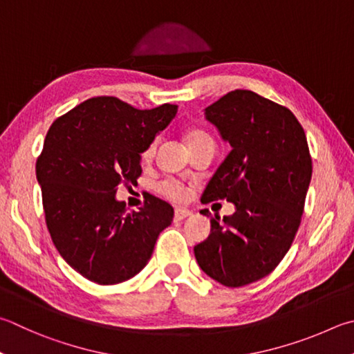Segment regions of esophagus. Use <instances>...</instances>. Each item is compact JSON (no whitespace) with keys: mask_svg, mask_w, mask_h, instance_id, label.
<instances>
[{"mask_svg":"<svg viewBox=\"0 0 354 354\" xmlns=\"http://www.w3.org/2000/svg\"><path fill=\"white\" fill-rule=\"evenodd\" d=\"M192 215V212L189 209H184V207H179L175 210V220L176 221H181L184 218H187Z\"/></svg>","mask_w":354,"mask_h":354,"instance_id":"esophagus-1","label":"esophagus"}]
</instances>
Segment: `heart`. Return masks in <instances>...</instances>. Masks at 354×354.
<instances>
[{"instance_id":"obj_1","label":"heart","mask_w":354,"mask_h":354,"mask_svg":"<svg viewBox=\"0 0 354 354\" xmlns=\"http://www.w3.org/2000/svg\"><path fill=\"white\" fill-rule=\"evenodd\" d=\"M203 138H205L204 133L192 131V133L187 134V138H185V139H187V145H190V144H194V142H196V140L203 139ZM156 145H158V140H153V142L144 150L142 158L145 160L151 159L153 155H155ZM159 190H160V194H162L164 196H167L169 199H171V201H183V199H185V196H187V189H185L181 183L173 181V179H167V181L160 183Z\"/></svg>"}]
</instances>
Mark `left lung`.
<instances>
[{
	"instance_id": "left-lung-1",
	"label": "left lung",
	"mask_w": 354,
	"mask_h": 354,
	"mask_svg": "<svg viewBox=\"0 0 354 354\" xmlns=\"http://www.w3.org/2000/svg\"><path fill=\"white\" fill-rule=\"evenodd\" d=\"M230 144L201 196L234 203L235 214L212 218L210 235L195 246L199 268L229 288L271 274L291 248L313 175L306 136L295 115L248 89H235L204 110Z\"/></svg>"
}]
</instances>
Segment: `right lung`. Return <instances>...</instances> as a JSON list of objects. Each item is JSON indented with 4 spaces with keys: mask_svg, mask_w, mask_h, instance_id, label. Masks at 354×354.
Masks as SVG:
<instances>
[{
    "mask_svg": "<svg viewBox=\"0 0 354 354\" xmlns=\"http://www.w3.org/2000/svg\"><path fill=\"white\" fill-rule=\"evenodd\" d=\"M178 113L164 104L138 110L118 97H93L50 125L37 159L46 226L68 265L99 285L142 271L173 207L156 196L128 214L115 199L120 184L136 183L140 155Z\"/></svg>",
    "mask_w": 354,
    "mask_h": 354,
    "instance_id": "right-lung-1",
    "label": "right lung"
}]
</instances>
